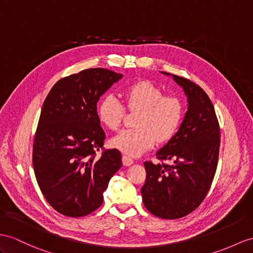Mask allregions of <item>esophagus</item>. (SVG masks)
Listing matches in <instances>:
<instances>
[{
    "label": "esophagus",
    "instance_id": "1",
    "mask_svg": "<svg viewBox=\"0 0 253 253\" xmlns=\"http://www.w3.org/2000/svg\"><path fill=\"white\" fill-rule=\"evenodd\" d=\"M122 163H123V165H125V166H130V165H132L134 163V161H133L131 158H128L126 156H123L122 157Z\"/></svg>",
    "mask_w": 253,
    "mask_h": 253
}]
</instances>
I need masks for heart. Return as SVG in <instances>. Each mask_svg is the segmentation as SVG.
<instances>
[{
	"label": "heart",
	"instance_id": "1",
	"mask_svg": "<svg viewBox=\"0 0 253 253\" xmlns=\"http://www.w3.org/2000/svg\"><path fill=\"white\" fill-rule=\"evenodd\" d=\"M126 107L139 110L134 128H125L110 140V145L127 156L137 157L156 144L169 140L179 128L184 106L180 98L164 95L163 90L150 80H138L123 90ZM126 109L113 94L97 103L96 115L104 126L115 131L121 125Z\"/></svg>",
	"mask_w": 253,
	"mask_h": 253
}]
</instances>
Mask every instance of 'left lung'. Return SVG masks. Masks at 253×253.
Instances as JSON below:
<instances>
[{
    "label": "left lung",
    "mask_w": 253,
    "mask_h": 253,
    "mask_svg": "<svg viewBox=\"0 0 253 253\" xmlns=\"http://www.w3.org/2000/svg\"><path fill=\"white\" fill-rule=\"evenodd\" d=\"M183 89L188 110L177 133L156 155L174 165L147 161L141 196L148 211L163 219L192 212L205 199L218 165L220 127L211 98L191 80L171 75Z\"/></svg>",
    "instance_id": "left-lung-1"
}]
</instances>
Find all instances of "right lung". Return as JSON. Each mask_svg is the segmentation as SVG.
Listing matches in <instances>:
<instances>
[{
  "mask_svg": "<svg viewBox=\"0 0 253 253\" xmlns=\"http://www.w3.org/2000/svg\"><path fill=\"white\" fill-rule=\"evenodd\" d=\"M121 78L100 67L84 70L55 83L42 104L33 144L34 173L46 201L66 217L96 211L122 165L119 150H105L98 158L95 153L105 139L96 104Z\"/></svg>",
  "mask_w": 253,
  "mask_h": 253,
  "instance_id": "right-lung-1",
  "label": "right lung"
}]
</instances>
